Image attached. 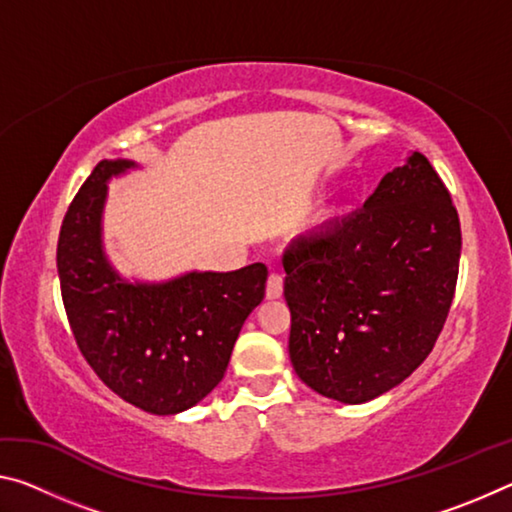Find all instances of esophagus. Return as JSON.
I'll return each instance as SVG.
<instances>
[{
    "instance_id": "obj_1",
    "label": "esophagus",
    "mask_w": 512,
    "mask_h": 512,
    "mask_svg": "<svg viewBox=\"0 0 512 512\" xmlns=\"http://www.w3.org/2000/svg\"><path fill=\"white\" fill-rule=\"evenodd\" d=\"M284 291V280L280 273H271L268 275V282H266V298L268 300H277L282 296Z\"/></svg>"
}]
</instances>
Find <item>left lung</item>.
I'll return each instance as SVG.
<instances>
[{"label": "left lung", "instance_id": "obj_1", "mask_svg": "<svg viewBox=\"0 0 512 512\" xmlns=\"http://www.w3.org/2000/svg\"><path fill=\"white\" fill-rule=\"evenodd\" d=\"M461 221L422 153L363 207L284 250L289 357L316 393L363 404L429 357L452 307Z\"/></svg>", "mask_w": 512, "mask_h": 512}]
</instances>
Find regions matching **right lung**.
Returning a JSON list of instances; mask_svg holds the SVG:
<instances>
[{
  "label": "right lung",
  "mask_w": 512,
  "mask_h": 512,
  "mask_svg": "<svg viewBox=\"0 0 512 512\" xmlns=\"http://www.w3.org/2000/svg\"><path fill=\"white\" fill-rule=\"evenodd\" d=\"M135 167L101 160L69 203L56 264L69 327L85 361L121 400L173 415L214 391L241 325L264 300L268 268L187 273L162 284H131L101 246L108 180Z\"/></svg>",
  "instance_id": "obj_1"
}]
</instances>
